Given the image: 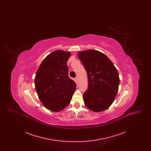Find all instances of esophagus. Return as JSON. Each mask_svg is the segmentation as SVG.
I'll list each match as a JSON object with an SVG mask.
<instances>
[{
    "instance_id": "esophagus-1",
    "label": "esophagus",
    "mask_w": 151,
    "mask_h": 151,
    "mask_svg": "<svg viewBox=\"0 0 151 151\" xmlns=\"http://www.w3.org/2000/svg\"><path fill=\"white\" fill-rule=\"evenodd\" d=\"M76 82H77V83H79V79L78 77H76Z\"/></svg>"
}]
</instances>
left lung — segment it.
Segmentation results:
<instances>
[{"label":"left lung","instance_id":"8db88e82","mask_svg":"<svg viewBox=\"0 0 151 151\" xmlns=\"http://www.w3.org/2000/svg\"><path fill=\"white\" fill-rule=\"evenodd\" d=\"M78 56L88 75V89L83 94L86 106L95 112L107 109L118 91L117 70L108 57L99 51H80Z\"/></svg>","mask_w":151,"mask_h":151}]
</instances>
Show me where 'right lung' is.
I'll return each mask as SVG.
<instances>
[{
    "label": "right lung",
    "mask_w": 151,
    "mask_h": 151,
    "mask_svg": "<svg viewBox=\"0 0 151 151\" xmlns=\"http://www.w3.org/2000/svg\"><path fill=\"white\" fill-rule=\"evenodd\" d=\"M71 52H52L44 59L35 77V88L44 106L52 111L64 109L70 103L76 83L68 75L67 60Z\"/></svg>",
    "instance_id": "1"
}]
</instances>
